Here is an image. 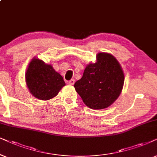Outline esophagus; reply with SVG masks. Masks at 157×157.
Instances as JSON below:
<instances>
[{"label":"esophagus","instance_id":"34e87169","mask_svg":"<svg viewBox=\"0 0 157 157\" xmlns=\"http://www.w3.org/2000/svg\"><path fill=\"white\" fill-rule=\"evenodd\" d=\"M67 84L70 85H73L75 84V80L72 79V80H70V81H67Z\"/></svg>","mask_w":157,"mask_h":157}]
</instances>
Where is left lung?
Instances as JSON below:
<instances>
[{
  "mask_svg": "<svg viewBox=\"0 0 157 157\" xmlns=\"http://www.w3.org/2000/svg\"><path fill=\"white\" fill-rule=\"evenodd\" d=\"M97 62L87 65L75 88L87 107L100 110L109 107L118 98L124 83L122 67L112 54L100 52Z\"/></svg>",
  "mask_w": 157,
  "mask_h": 157,
  "instance_id": "8db88e82",
  "label": "left lung"
}]
</instances>
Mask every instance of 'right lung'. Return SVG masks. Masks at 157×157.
Here are the masks:
<instances>
[{"label":"right lung","mask_w":157,"mask_h":157,"mask_svg":"<svg viewBox=\"0 0 157 157\" xmlns=\"http://www.w3.org/2000/svg\"><path fill=\"white\" fill-rule=\"evenodd\" d=\"M26 85L33 96L41 100L52 99L65 85L63 77L51 64L33 58L26 72Z\"/></svg>","instance_id":"1"}]
</instances>
